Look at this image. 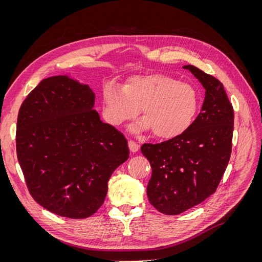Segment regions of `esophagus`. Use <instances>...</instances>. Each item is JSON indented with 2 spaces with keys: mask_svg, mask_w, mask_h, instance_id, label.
<instances>
[{
  "mask_svg": "<svg viewBox=\"0 0 262 262\" xmlns=\"http://www.w3.org/2000/svg\"><path fill=\"white\" fill-rule=\"evenodd\" d=\"M128 145H129V148H130V150H131L132 153L138 152L139 148H140V145L138 143H136V142H134V141H129L128 142Z\"/></svg>",
  "mask_w": 262,
  "mask_h": 262,
  "instance_id": "34e87169",
  "label": "esophagus"
}]
</instances>
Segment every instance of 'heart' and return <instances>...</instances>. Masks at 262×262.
I'll return each instance as SVG.
<instances>
[{"label": "heart", "instance_id": "heart-1", "mask_svg": "<svg viewBox=\"0 0 262 262\" xmlns=\"http://www.w3.org/2000/svg\"><path fill=\"white\" fill-rule=\"evenodd\" d=\"M199 107L193 87L163 73L134 75L123 89L109 83L102 91V115L106 121L120 126L136 118H144L133 125L132 132L153 130L160 139H173L192 124Z\"/></svg>", "mask_w": 262, "mask_h": 262}]
</instances>
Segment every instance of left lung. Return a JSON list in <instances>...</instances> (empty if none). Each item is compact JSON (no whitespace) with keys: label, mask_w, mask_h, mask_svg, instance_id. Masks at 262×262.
I'll list each match as a JSON object with an SVG mask.
<instances>
[{"label":"left lung","mask_w":262,"mask_h":262,"mask_svg":"<svg viewBox=\"0 0 262 262\" xmlns=\"http://www.w3.org/2000/svg\"><path fill=\"white\" fill-rule=\"evenodd\" d=\"M182 68L205 90L200 114L181 136L141 147L152 167L148 201L167 215L191 209L215 192L232 152L234 110L223 84L193 66Z\"/></svg>","instance_id":"left-lung-1"}]
</instances>
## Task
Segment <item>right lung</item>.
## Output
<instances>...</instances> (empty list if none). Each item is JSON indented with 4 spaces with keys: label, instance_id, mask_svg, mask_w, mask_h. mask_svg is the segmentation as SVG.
I'll list each match as a JSON object with an SVG mask.
<instances>
[{
    "label": "right lung",
    "instance_id": "1",
    "mask_svg": "<svg viewBox=\"0 0 262 262\" xmlns=\"http://www.w3.org/2000/svg\"><path fill=\"white\" fill-rule=\"evenodd\" d=\"M94 106L91 87L66 74L42 80L19 109L16 152L28 190L60 216L93 215L129 158L128 142Z\"/></svg>",
    "mask_w": 262,
    "mask_h": 262
}]
</instances>
